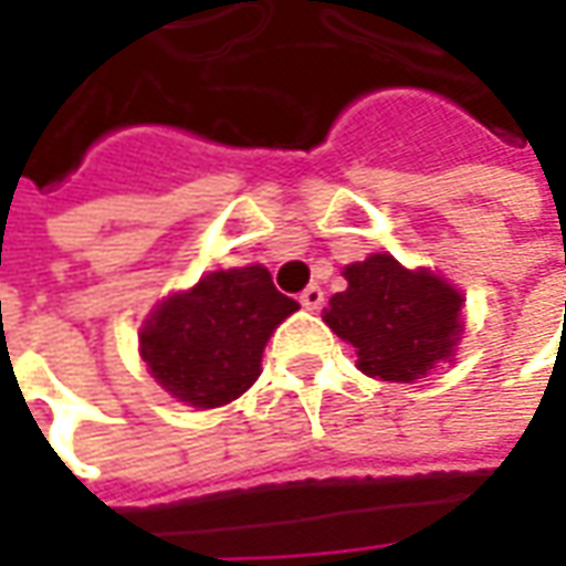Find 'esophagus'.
Returning <instances> with one entry per match:
<instances>
[{
	"label": "esophagus",
	"instance_id": "34e87169",
	"mask_svg": "<svg viewBox=\"0 0 566 566\" xmlns=\"http://www.w3.org/2000/svg\"><path fill=\"white\" fill-rule=\"evenodd\" d=\"M298 302H302V308H308V312H317V308L324 305V290L312 283V286H305V290H302Z\"/></svg>",
	"mask_w": 566,
	"mask_h": 566
}]
</instances>
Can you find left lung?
Listing matches in <instances>:
<instances>
[{"instance_id": "8db88e82", "label": "left lung", "mask_w": 566, "mask_h": 566, "mask_svg": "<svg viewBox=\"0 0 566 566\" xmlns=\"http://www.w3.org/2000/svg\"><path fill=\"white\" fill-rule=\"evenodd\" d=\"M349 286L331 298L327 327L359 349L368 378H422L434 361L450 359L460 337L463 295L428 271H406L390 254L349 264Z\"/></svg>"}]
</instances>
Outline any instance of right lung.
Segmentation results:
<instances>
[{
  "mask_svg": "<svg viewBox=\"0 0 566 566\" xmlns=\"http://www.w3.org/2000/svg\"><path fill=\"white\" fill-rule=\"evenodd\" d=\"M295 308L264 268L207 273L147 317L142 356L176 400L213 409L258 380L268 339Z\"/></svg>",
  "mask_w": 566,
  "mask_h": 566,
  "instance_id": "1",
  "label": "right lung"
}]
</instances>
